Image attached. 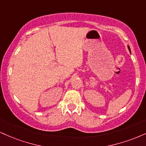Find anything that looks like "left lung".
Wrapping results in <instances>:
<instances>
[{
  "label": "left lung",
  "mask_w": 146,
  "mask_h": 146,
  "mask_svg": "<svg viewBox=\"0 0 146 146\" xmlns=\"http://www.w3.org/2000/svg\"><path fill=\"white\" fill-rule=\"evenodd\" d=\"M128 49L130 50V47H129V46H128Z\"/></svg>",
  "instance_id": "left-lung-1"
}]
</instances>
